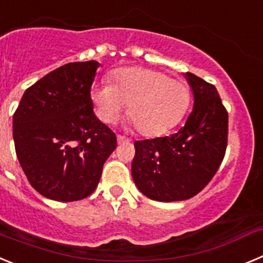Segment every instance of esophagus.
I'll use <instances>...</instances> for the list:
<instances>
[{"instance_id":"34e87169","label":"esophagus","mask_w":263,"mask_h":263,"mask_svg":"<svg viewBox=\"0 0 263 263\" xmlns=\"http://www.w3.org/2000/svg\"><path fill=\"white\" fill-rule=\"evenodd\" d=\"M127 139L125 138V137H122V136H117V143L118 145H121V143H124V142H126Z\"/></svg>"}]
</instances>
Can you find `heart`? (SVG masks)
I'll list each match as a JSON object with an SVG mask.
<instances>
[{"label":"heart","mask_w":263,"mask_h":263,"mask_svg":"<svg viewBox=\"0 0 263 263\" xmlns=\"http://www.w3.org/2000/svg\"><path fill=\"white\" fill-rule=\"evenodd\" d=\"M190 89L182 81L148 68H124L111 84L96 85L92 100L100 118L113 124L125 105L129 118L143 137H158L182 121L190 106Z\"/></svg>","instance_id":"heart-1"}]
</instances>
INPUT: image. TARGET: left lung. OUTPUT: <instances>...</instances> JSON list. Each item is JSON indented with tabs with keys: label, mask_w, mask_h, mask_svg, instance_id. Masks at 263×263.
Instances as JSON below:
<instances>
[{
	"label": "left lung",
	"mask_w": 263,
	"mask_h": 263,
	"mask_svg": "<svg viewBox=\"0 0 263 263\" xmlns=\"http://www.w3.org/2000/svg\"><path fill=\"white\" fill-rule=\"evenodd\" d=\"M194 109L178 133L136 141L132 176L148 199L187 200L217 173L228 141V113L215 85L187 72Z\"/></svg>",
	"instance_id": "1"
}]
</instances>
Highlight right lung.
Listing matches in <instances>:
<instances>
[{"mask_svg":"<svg viewBox=\"0 0 263 263\" xmlns=\"http://www.w3.org/2000/svg\"><path fill=\"white\" fill-rule=\"evenodd\" d=\"M100 63L73 62L27 88L13 116L18 160L34 190L78 201L96 190L116 134L96 117L90 87Z\"/></svg>","mask_w":263,"mask_h":263,"instance_id":"obj_1","label":"right lung"}]
</instances>
